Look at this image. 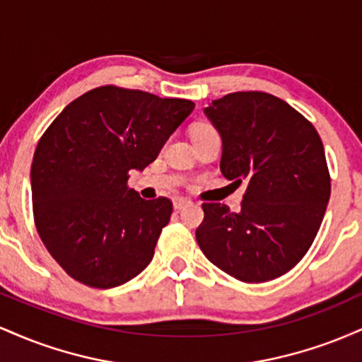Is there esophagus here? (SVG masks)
I'll return each mask as SVG.
<instances>
[{
    "label": "esophagus",
    "mask_w": 362,
    "mask_h": 362,
    "mask_svg": "<svg viewBox=\"0 0 362 362\" xmlns=\"http://www.w3.org/2000/svg\"><path fill=\"white\" fill-rule=\"evenodd\" d=\"M189 204H192V202H190V199H187V197H175V199H173V207H175V209H184V207L189 206Z\"/></svg>",
    "instance_id": "34e87169"
}]
</instances>
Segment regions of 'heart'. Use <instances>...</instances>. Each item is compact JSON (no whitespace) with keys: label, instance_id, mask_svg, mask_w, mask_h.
<instances>
[{"label":"heart","instance_id":"b5f03b06","mask_svg":"<svg viewBox=\"0 0 362 362\" xmlns=\"http://www.w3.org/2000/svg\"><path fill=\"white\" fill-rule=\"evenodd\" d=\"M202 129H207V127H201V129H199V131H202Z\"/></svg>","mask_w":362,"mask_h":362}]
</instances>
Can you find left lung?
I'll list each match as a JSON object with an SVG mask.
<instances>
[{
  "label": "left lung",
  "instance_id": "left-lung-1",
  "mask_svg": "<svg viewBox=\"0 0 362 362\" xmlns=\"http://www.w3.org/2000/svg\"><path fill=\"white\" fill-rule=\"evenodd\" d=\"M204 114L221 136V173L247 180V194L236 213L202 204L199 247L235 279H276L308 252L325 216L330 175L322 139L300 112L262 91L224 95Z\"/></svg>",
  "mask_w": 362,
  "mask_h": 362
}]
</instances>
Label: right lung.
<instances>
[{
  "label": "right lung",
  "mask_w": 362,
  "mask_h": 362,
  "mask_svg": "<svg viewBox=\"0 0 362 362\" xmlns=\"http://www.w3.org/2000/svg\"><path fill=\"white\" fill-rule=\"evenodd\" d=\"M194 107L100 86L66 105L44 132L30 170L35 226L73 279L110 289L148 267L173 206L129 189V172H143Z\"/></svg>",
  "instance_id": "right-lung-1"
}]
</instances>
